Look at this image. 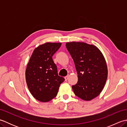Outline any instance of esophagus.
<instances>
[{"mask_svg": "<svg viewBox=\"0 0 127 127\" xmlns=\"http://www.w3.org/2000/svg\"><path fill=\"white\" fill-rule=\"evenodd\" d=\"M64 79H65V81H66L67 80H68V79H69V75H67V76H66L64 77Z\"/></svg>", "mask_w": 127, "mask_h": 127, "instance_id": "esophagus-1", "label": "esophagus"}]
</instances>
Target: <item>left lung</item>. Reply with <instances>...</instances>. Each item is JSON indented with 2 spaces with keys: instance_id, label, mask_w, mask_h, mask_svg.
<instances>
[{
  "instance_id": "left-lung-1",
  "label": "left lung",
  "mask_w": 127,
  "mask_h": 127,
  "mask_svg": "<svg viewBox=\"0 0 127 127\" xmlns=\"http://www.w3.org/2000/svg\"><path fill=\"white\" fill-rule=\"evenodd\" d=\"M65 45L77 72L78 81L72 90L83 100H91L99 95L106 81L108 71L104 57L93 45L72 41Z\"/></svg>"
}]
</instances>
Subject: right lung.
Instances as JSON below:
<instances>
[{"mask_svg": "<svg viewBox=\"0 0 127 127\" xmlns=\"http://www.w3.org/2000/svg\"><path fill=\"white\" fill-rule=\"evenodd\" d=\"M61 42H46L35 48L26 70V80L32 95L41 102H48L57 95L65 79L58 76L52 56Z\"/></svg>", "mask_w": 127, "mask_h": 127, "instance_id": "add662e5", "label": "right lung"}]
</instances>
